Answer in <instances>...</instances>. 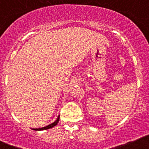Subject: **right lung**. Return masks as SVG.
<instances>
[{
    "label": "right lung",
    "mask_w": 149,
    "mask_h": 149,
    "mask_svg": "<svg viewBox=\"0 0 149 149\" xmlns=\"http://www.w3.org/2000/svg\"><path fill=\"white\" fill-rule=\"evenodd\" d=\"M58 121H59V116H58V118H57V120H56V121L54 122V123H52V124H49V125H47V126L43 127V128H33V130H35V131H42V130L49 129V128H53V127L56 126V125L58 124Z\"/></svg>",
    "instance_id": "right-lung-1"
}]
</instances>
